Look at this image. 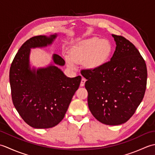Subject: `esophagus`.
Wrapping results in <instances>:
<instances>
[{"mask_svg": "<svg viewBox=\"0 0 155 155\" xmlns=\"http://www.w3.org/2000/svg\"><path fill=\"white\" fill-rule=\"evenodd\" d=\"M85 82H86V79H85V78H82L81 82V84H80L81 87H84V86Z\"/></svg>", "mask_w": 155, "mask_h": 155, "instance_id": "obj_1", "label": "esophagus"}]
</instances>
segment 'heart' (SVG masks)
<instances>
[{
  "instance_id": "heart-1",
  "label": "heart",
  "mask_w": 155,
  "mask_h": 155,
  "mask_svg": "<svg viewBox=\"0 0 155 155\" xmlns=\"http://www.w3.org/2000/svg\"><path fill=\"white\" fill-rule=\"evenodd\" d=\"M110 50V43L107 40L93 37L72 48L70 57H67L66 60L69 68L72 69L75 68V63L84 61L85 67L94 70L106 63Z\"/></svg>"
}]
</instances>
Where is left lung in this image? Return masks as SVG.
<instances>
[{"label":"left lung","instance_id":"1","mask_svg":"<svg viewBox=\"0 0 155 155\" xmlns=\"http://www.w3.org/2000/svg\"><path fill=\"white\" fill-rule=\"evenodd\" d=\"M116 48L110 61L81 74L87 80L88 105L94 118L107 125L123 124L134 114L145 93V61L134 45L112 35Z\"/></svg>","mask_w":155,"mask_h":155}]
</instances>
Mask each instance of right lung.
<instances>
[{"mask_svg": "<svg viewBox=\"0 0 155 155\" xmlns=\"http://www.w3.org/2000/svg\"><path fill=\"white\" fill-rule=\"evenodd\" d=\"M57 34L32 37L19 48L10 68L9 79L13 104L29 126L48 128L63 119L81 81V77L69 78L57 66H64L60 56L52 54L47 67L31 68V49L51 45Z\"/></svg>", "mask_w": 155, "mask_h": 155, "instance_id": "obj_1", "label": "right lung"}]
</instances>
